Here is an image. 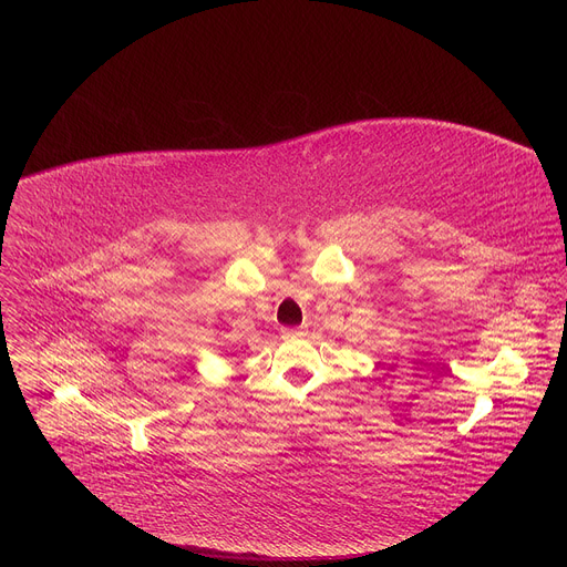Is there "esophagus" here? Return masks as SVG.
Masks as SVG:
<instances>
[{
	"instance_id": "34e87169",
	"label": "esophagus",
	"mask_w": 567,
	"mask_h": 567,
	"mask_svg": "<svg viewBox=\"0 0 567 567\" xmlns=\"http://www.w3.org/2000/svg\"><path fill=\"white\" fill-rule=\"evenodd\" d=\"M307 329L305 327H295V329H284V339H299L305 337Z\"/></svg>"
}]
</instances>
